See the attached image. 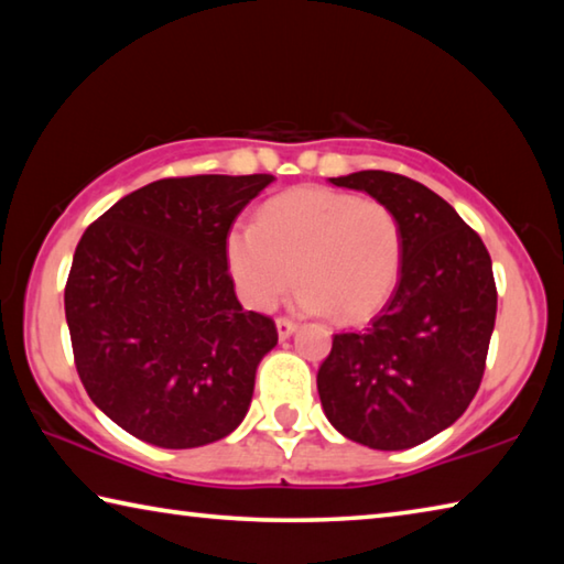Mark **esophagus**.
<instances>
[{"mask_svg": "<svg viewBox=\"0 0 564 564\" xmlns=\"http://www.w3.org/2000/svg\"><path fill=\"white\" fill-rule=\"evenodd\" d=\"M275 328H279V338L285 340V338L293 336L295 328H299V326H295L291 318H275Z\"/></svg>", "mask_w": 564, "mask_h": 564, "instance_id": "esophagus-1", "label": "esophagus"}]
</instances>
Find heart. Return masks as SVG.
Returning a JSON list of instances; mask_svg holds the SVG:
<instances>
[{"mask_svg":"<svg viewBox=\"0 0 564 564\" xmlns=\"http://www.w3.org/2000/svg\"><path fill=\"white\" fill-rule=\"evenodd\" d=\"M405 234L398 214L378 198L301 186L271 198L259 221L226 236V259L241 299L265 311L295 283V303L356 323L378 313L403 271Z\"/></svg>","mask_w":564,"mask_h":564,"instance_id":"1","label":"heart"}]
</instances>
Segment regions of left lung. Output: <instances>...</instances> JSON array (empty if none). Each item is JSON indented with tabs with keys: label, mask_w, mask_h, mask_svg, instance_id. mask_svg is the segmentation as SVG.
I'll list each match as a JSON object with an SVG mask.
<instances>
[{
	"label": "left lung",
	"mask_w": 564,
	"mask_h": 564,
	"mask_svg": "<svg viewBox=\"0 0 564 564\" xmlns=\"http://www.w3.org/2000/svg\"><path fill=\"white\" fill-rule=\"evenodd\" d=\"M398 214L403 271L383 311L356 333H336L318 368L326 417L348 441L405 451L460 417L485 373L498 313L492 261L455 208L390 171L330 178Z\"/></svg>",
	"instance_id": "1"
}]
</instances>
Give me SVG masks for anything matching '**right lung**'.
<instances>
[{"instance_id": "add662e5", "label": "right lung", "mask_w": 564, "mask_h": 564, "mask_svg": "<svg viewBox=\"0 0 564 564\" xmlns=\"http://www.w3.org/2000/svg\"><path fill=\"white\" fill-rule=\"evenodd\" d=\"M271 181L161 178L113 204L76 246L64 289L76 373L139 441L184 451L246 417L279 330L238 303L226 236Z\"/></svg>"}]
</instances>
